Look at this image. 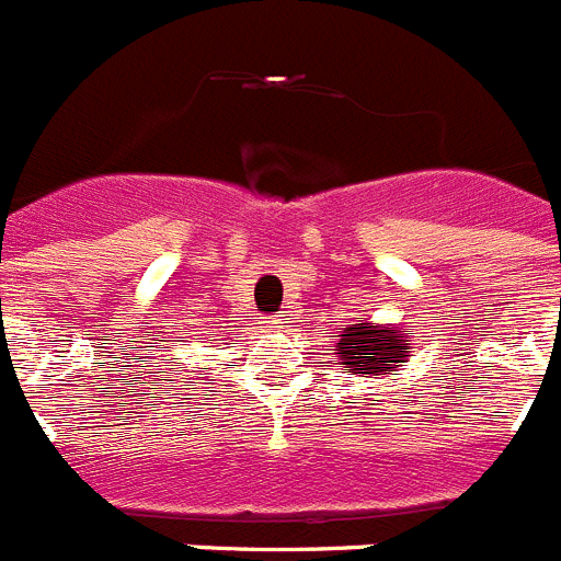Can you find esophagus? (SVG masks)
<instances>
[{"label":"esophagus","instance_id":"34e87169","mask_svg":"<svg viewBox=\"0 0 561 561\" xmlns=\"http://www.w3.org/2000/svg\"><path fill=\"white\" fill-rule=\"evenodd\" d=\"M284 323H286V314H272L264 320L266 329H284Z\"/></svg>","mask_w":561,"mask_h":561}]
</instances>
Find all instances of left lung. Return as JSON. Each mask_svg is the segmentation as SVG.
<instances>
[{
  "label": "left lung",
  "instance_id": "obj_1",
  "mask_svg": "<svg viewBox=\"0 0 561 561\" xmlns=\"http://www.w3.org/2000/svg\"><path fill=\"white\" fill-rule=\"evenodd\" d=\"M336 365L348 368V374L381 376L401 368L413 356V340L404 334L401 325H379L359 320L340 331L336 340Z\"/></svg>",
  "mask_w": 561,
  "mask_h": 561
}]
</instances>
